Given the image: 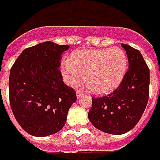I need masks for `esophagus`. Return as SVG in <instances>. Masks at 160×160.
<instances>
[{
  "mask_svg": "<svg viewBox=\"0 0 160 160\" xmlns=\"http://www.w3.org/2000/svg\"><path fill=\"white\" fill-rule=\"evenodd\" d=\"M76 94H77V97H78V99H79V98L82 96V94H83V93H82L81 90H78V91L76 92Z\"/></svg>",
  "mask_w": 160,
  "mask_h": 160,
  "instance_id": "obj_1",
  "label": "esophagus"
}]
</instances>
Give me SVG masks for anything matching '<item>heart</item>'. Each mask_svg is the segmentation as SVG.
<instances>
[{"mask_svg": "<svg viewBox=\"0 0 160 160\" xmlns=\"http://www.w3.org/2000/svg\"><path fill=\"white\" fill-rule=\"evenodd\" d=\"M128 56L119 47L80 50L61 64L64 81L76 86L84 76L89 89L96 94L110 91L121 83L128 70Z\"/></svg>", "mask_w": 160, "mask_h": 160, "instance_id": "b5f03b06", "label": "heart"}]
</instances>
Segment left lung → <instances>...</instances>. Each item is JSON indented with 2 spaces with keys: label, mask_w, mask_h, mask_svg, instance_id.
I'll return each instance as SVG.
<instances>
[{
  "label": "left lung",
  "mask_w": 160,
  "mask_h": 160,
  "mask_svg": "<svg viewBox=\"0 0 160 160\" xmlns=\"http://www.w3.org/2000/svg\"><path fill=\"white\" fill-rule=\"evenodd\" d=\"M128 58L122 82L108 96L92 98L88 117L104 132L120 135L132 129L141 118L149 97L150 72L140 51L122 44Z\"/></svg>",
  "instance_id": "obj_1"
}]
</instances>
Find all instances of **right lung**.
<instances>
[{"mask_svg": "<svg viewBox=\"0 0 160 160\" xmlns=\"http://www.w3.org/2000/svg\"><path fill=\"white\" fill-rule=\"evenodd\" d=\"M69 46L40 43L25 49L10 70L9 101L13 114L26 132L36 137L64 128L76 92L63 82L60 60Z\"/></svg>", "mask_w": 160, "mask_h": 160, "instance_id": "right-lung-1", "label": "right lung"}]
</instances>
